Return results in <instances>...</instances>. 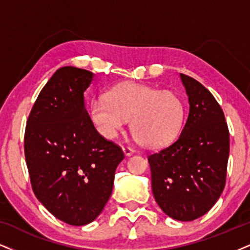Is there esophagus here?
<instances>
[{
    "mask_svg": "<svg viewBox=\"0 0 250 250\" xmlns=\"http://www.w3.org/2000/svg\"><path fill=\"white\" fill-rule=\"evenodd\" d=\"M123 152H124V154H125L126 156H131L132 154L135 152V150L133 148H131V147L126 146V147H123Z\"/></svg>",
    "mask_w": 250,
    "mask_h": 250,
    "instance_id": "1",
    "label": "esophagus"
}]
</instances>
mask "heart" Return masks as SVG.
Masks as SVG:
<instances>
[{"label": "heart", "mask_w": 250, "mask_h": 250, "mask_svg": "<svg viewBox=\"0 0 250 250\" xmlns=\"http://www.w3.org/2000/svg\"><path fill=\"white\" fill-rule=\"evenodd\" d=\"M89 115L98 132L113 139L131 119L140 144L159 147L174 139L183 125L186 106L176 92L139 83H122L92 100Z\"/></svg>", "instance_id": "obj_1"}]
</instances>
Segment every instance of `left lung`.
Here are the masks:
<instances>
[{"instance_id": "8db88e82", "label": "left lung", "mask_w": 250, "mask_h": 250, "mask_svg": "<svg viewBox=\"0 0 250 250\" xmlns=\"http://www.w3.org/2000/svg\"><path fill=\"white\" fill-rule=\"evenodd\" d=\"M189 115L174 143L150 154L154 198L175 220L191 221L212 208L223 192L229 132L223 110L202 83L180 74Z\"/></svg>"}]
</instances>
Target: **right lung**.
<instances>
[{"instance_id": "right-lung-1", "label": "right lung", "mask_w": 250, "mask_h": 250, "mask_svg": "<svg viewBox=\"0 0 250 250\" xmlns=\"http://www.w3.org/2000/svg\"><path fill=\"white\" fill-rule=\"evenodd\" d=\"M94 74L61 67L48 80L26 123L24 152L37 199L73 226L94 221L112 193L120 147L98 133L84 105Z\"/></svg>"}]
</instances>
